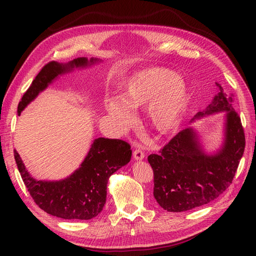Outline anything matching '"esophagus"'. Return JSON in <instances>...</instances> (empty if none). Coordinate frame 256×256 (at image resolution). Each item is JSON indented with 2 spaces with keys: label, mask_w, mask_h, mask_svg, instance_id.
Returning a JSON list of instances; mask_svg holds the SVG:
<instances>
[{
  "label": "esophagus",
  "mask_w": 256,
  "mask_h": 256,
  "mask_svg": "<svg viewBox=\"0 0 256 256\" xmlns=\"http://www.w3.org/2000/svg\"><path fill=\"white\" fill-rule=\"evenodd\" d=\"M144 157H145V154H144V152L142 150H140V148L134 150V158L136 160H142V159H144Z\"/></svg>",
  "instance_id": "esophagus-1"
}]
</instances>
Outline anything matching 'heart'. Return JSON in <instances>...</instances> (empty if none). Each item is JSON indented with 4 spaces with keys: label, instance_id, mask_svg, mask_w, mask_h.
<instances>
[{
    "label": "heart",
    "instance_id": "obj_1",
    "mask_svg": "<svg viewBox=\"0 0 256 256\" xmlns=\"http://www.w3.org/2000/svg\"><path fill=\"white\" fill-rule=\"evenodd\" d=\"M147 106L150 126L160 134L173 131L189 104L188 88L174 72L164 68L147 69L122 83L120 97L106 102V110L122 128H128L134 118L131 109Z\"/></svg>",
    "mask_w": 256,
    "mask_h": 256
}]
</instances>
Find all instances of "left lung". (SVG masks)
<instances>
[{
    "label": "left lung",
    "mask_w": 256,
    "mask_h": 256,
    "mask_svg": "<svg viewBox=\"0 0 256 256\" xmlns=\"http://www.w3.org/2000/svg\"><path fill=\"white\" fill-rule=\"evenodd\" d=\"M219 92L212 102L194 118L214 113H226L224 143L216 154H208L200 144L198 134L188 127L178 132L159 154L147 158L154 171V196L171 212H182L208 204L226 191L233 182L242 159L246 138L239 115L233 108V94Z\"/></svg>",
    "instance_id": "8db88e82"
}]
</instances>
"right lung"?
<instances>
[{
	"label": "right lung",
	"instance_id": "right-lung-1",
	"mask_svg": "<svg viewBox=\"0 0 256 256\" xmlns=\"http://www.w3.org/2000/svg\"><path fill=\"white\" fill-rule=\"evenodd\" d=\"M99 60L78 58L60 64L58 62L44 65L18 106V114L37 97L40 92L58 78V76L86 67ZM130 145L118 138H98L92 142L81 166L65 180L58 182L36 180L30 175L17 150L14 156L22 180L34 202L44 212L62 219L90 220L96 216L106 204V184L109 177L131 159Z\"/></svg>",
	"mask_w": 256,
	"mask_h": 256
}]
</instances>
